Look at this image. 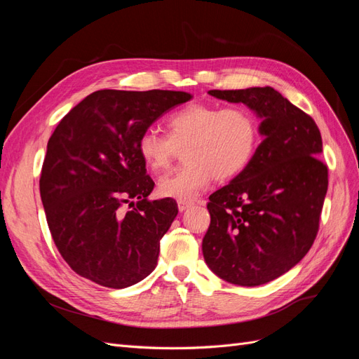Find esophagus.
Returning a JSON list of instances; mask_svg holds the SVG:
<instances>
[{
	"mask_svg": "<svg viewBox=\"0 0 359 359\" xmlns=\"http://www.w3.org/2000/svg\"><path fill=\"white\" fill-rule=\"evenodd\" d=\"M191 205H193V202H184V201H180V202H178V210L182 212V211L189 210Z\"/></svg>",
	"mask_w": 359,
	"mask_h": 359,
	"instance_id": "1",
	"label": "esophagus"
}]
</instances>
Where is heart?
Wrapping results in <instances>:
<instances>
[{"instance_id": "b5f03b06", "label": "heart", "mask_w": 359, "mask_h": 359, "mask_svg": "<svg viewBox=\"0 0 359 359\" xmlns=\"http://www.w3.org/2000/svg\"><path fill=\"white\" fill-rule=\"evenodd\" d=\"M168 135L149 128L140 135L137 151L145 165L166 169L178 149L184 166L161 177L157 190L165 198L190 202L208 189L212 178L229 181L248 168L260 140L259 119L245 107L191 103L166 119Z\"/></svg>"}]
</instances>
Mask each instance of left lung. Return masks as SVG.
I'll return each mask as SVG.
<instances>
[{
	"mask_svg": "<svg viewBox=\"0 0 359 359\" xmlns=\"http://www.w3.org/2000/svg\"><path fill=\"white\" fill-rule=\"evenodd\" d=\"M208 94L262 119V142L241 175L210 196L203 259L227 283L260 286L295 266L316 238L328 190L320 132L271 86Z\"/></svg>",
	"mask_w": 359,
	"mask_h": 359,
	"instance_id": "1",
	"label": "left lung"
}]
</instances>
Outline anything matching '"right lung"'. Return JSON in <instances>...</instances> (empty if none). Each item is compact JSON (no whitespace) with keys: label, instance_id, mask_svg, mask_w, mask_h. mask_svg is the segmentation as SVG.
Listing matches in <instances>:
<instances>
[{"label":"right lung","instance_id":"1","mask_svg":"<svg viewBox=\"0 0 359 359\" xmlns=\"http://www.w3.org/2000/svg\"><path fill=\"white\" fill-rule=\"evenodd\" d=\"M190 99L184 91L102 90L57 126L40 196L53 243L74 273L123 289L154 271L178 206L169 198L148 201L154 181L137 140L160 115ZM124 204L134 210L124 212Z\"/></svg>","mask_w":359,"mask_h":359}]
</instances>
